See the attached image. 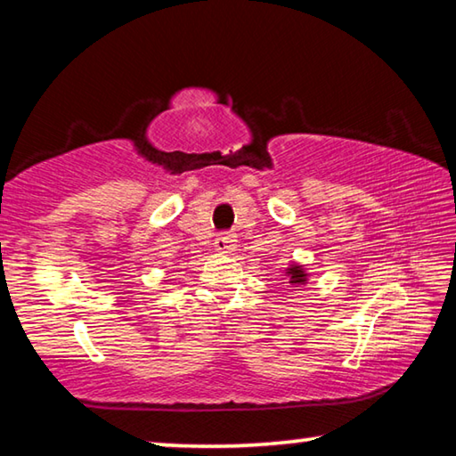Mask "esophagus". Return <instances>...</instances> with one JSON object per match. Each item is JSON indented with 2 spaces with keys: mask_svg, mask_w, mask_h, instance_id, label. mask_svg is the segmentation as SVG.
I'll list each match as a JSON object with an SVG mask.
<instances>
[{
  "mask_svg": "<svg viewBox=\"0 0 456 456\" xmlns=\"http://www.w3.org/2000/svg\"><path fill=\"white\" fill-rule=\"evenodd\" d=\"M215 249L219 253H233L237 249V239L233 233H221L215 239Z\"/></svg>",
  "mask_w": 456,
  "mask_h": 456,
  "instance_id": "1",
  "label": "esophagus"
}]
</instances>
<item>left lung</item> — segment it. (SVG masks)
<instances>
[{
	"instance_id": "1",
	"label": "left lung",
	"mask_w": 456,
	"mask_h": 456,
	"mask_svg": "<svg viewBox=\"0 0 456 456\" xmlns=\"http://www.w3.org/2000/svg\"><path fill=\"white\" fill-rule=\"evenodd\" d=\"M285 275H288V280L293 288H299V285H304L307 281V273L304 265H297V264L285 267Z\"/></svg>"
}]
</instances>
